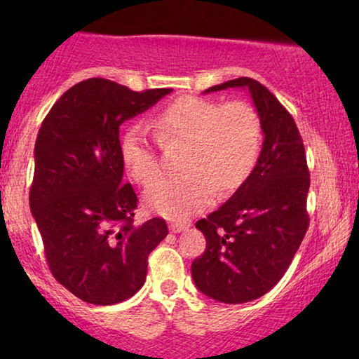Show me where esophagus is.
<instances>
[{"label":"esophagus","instance_id":"1","mask_svg":"<svg viewBox=\"0 0 359 359\" xmlns=\"http://www.w3.org/2000/svg\"><path fill=\"white\" fill-rule=\"evenodd\" d=\"M188 229H189V225L186 222H171L170 224V230L173 233H181V232H184V230H188Z\"/></svg>","mask_w":359,"mask_h":359}]
</instances>
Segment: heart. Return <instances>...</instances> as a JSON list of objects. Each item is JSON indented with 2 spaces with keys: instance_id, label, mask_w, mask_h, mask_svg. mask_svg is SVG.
<instances>
[{
  "instance_id": "heart-1",
  "label": "heart",
  "mask_w": 359,
  "mask_h": 359,
  "mask_svg": "<svg viewBox=\"0 0 359 359\" xmlns=\"http://www.w3.org/2000/svg\"><path fill=\"white\" fill-rule=\"evenodd\" d=\"M150 127L163 144L184 142V173L158 180L144 194L151 212L171 220L189 219L208 209L217 188L222 194L233 193L262 154V119L247 102L222 106L214 100L184 96L156 112ZM121 155L127 173L137 183L149 184L158 176V158L142 126H130L124 132Z\"/></svg>"
}]
</instances>
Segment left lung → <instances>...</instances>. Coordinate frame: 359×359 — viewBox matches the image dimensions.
<instances>
[{
    "instance_id": "1",
    "label": "left lung",
    "mask_w": 359,
    "mask_h": 359,
    "mask_svg": "<svg viewBox=\"0 0 359 359\" xmlns=\"http://www.w3.org/2000/svg\"><path fill=\"white\" fill-rule=\"evenodd\" d=\"M242 88L263 126L259 158L232 198L196 222L205 250L191 264L196 287L224 304H243L276 286L309 227L311 180L306 150L292 116L253 78H235L205 95Z\"/></svg>"
}]
</instances>
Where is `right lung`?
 <instances>
[{"instance_id":"right-lung-1","label":"right lung","mask_w":359,"mask_h":359,"mask_svg":"<svg viewBox=\"0 0 359 359\" xmlns=\"http://www.w3.org/2000/svg\"><path fill=\"white\" fill-rule=\"evenodd\" d=\"M171 91L90 78L63 93L39 129L29 205L53 278L81 301L111 306L134 296L150 252L168 235L163 219L134 225L119 127Z\"/></svg>"}]
</instances>
